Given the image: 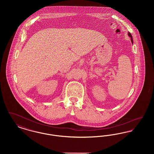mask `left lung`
I'll return each instance as SVG.
<instances>
[{
	"instance_id": "1",
	"label": "left lung",
	"mask_w": 154,
	"mask_h": 154,
	"mask_svg": "<svg viewBox=\"0 0 154 154\" xmlns=\"http://www.w3.org/2000/svg\"><path fill=\"white\" fill-rule=\"evenodd\" d=\"M128 36L131 38V42H132V43L133 44V38H132V35H131V33L130 32H128Z\"/></svg>"
}]
</instances>
